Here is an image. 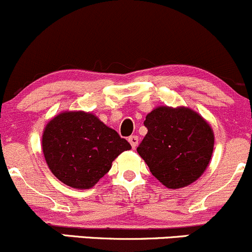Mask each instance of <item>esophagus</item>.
<instances>
[{
    "label": "esophagus",
    "instance_id": "34e87169",
    "mask_svg": "<svg viewBox=\"0 0 252 252\" xmlns=\"http://www.w3.org/2000/svg\"><path fill=\"white\" fill-rule=\"evenodd\" d=\"M128 142L129 144L132 145V148L136 149V147L138 145V136H131L128 138Z\"/></svg>",
    "mask_w": 252,
    "mask_h": 252
}]
</instances>
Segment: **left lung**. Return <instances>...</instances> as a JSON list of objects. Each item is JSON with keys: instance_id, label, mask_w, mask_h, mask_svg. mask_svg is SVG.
<instances>
[{"instance_id": "1", "label": "left lung", "mask_w": 252, "mask_h": 252, "mask_svg": "<svg viewBox=\"0 0 252 252\" xmlns=\"http://www.w3.org/2000/svg\"><path fill=\"white\" fill-rule=\"evenodd\" d=\"M148 133L137 148L151 174L168 189H180L207 169L214 133L198 113L186 107H158L149 113Z\"/></svg>"}]
</instances>
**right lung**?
Masks as SVG:
<instances>
[{"mask_svg": "<svg viewBox=\"0 0 252 252\" xmlns=\"http://www.w3.org/2000/svg\"><path fill=\"white\" fill-rule=\"evenodd\" d=\"M42 149L51 173L66 185L83 190L98 183L131 145L91 113L63 112L45 126Z\"/></svg>", "mask_w": 252, "mask_h": 252, "instance_id": "add662e5", "label": "right lung"}]
</instances>
